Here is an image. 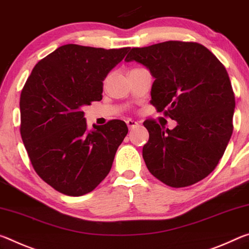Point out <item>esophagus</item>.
Returning <instances> with one entry per match:
<instances>
[{
  "instance_id": "esophagus-1",
  "label": "esophagus",
  "mask_w": 249,
  "mask_h": 249,
  "mask_svg": "<svg viewBox=\"0 0 249 249\" xmlns=\"http://www.w3.org/2000/svg\"><path fill=\"white\" fill-rule=\"evenodd\" d=\"M125 124H127L129 129H134V128L139 127V124H138L137 121L132 120V119H127V121H125Z\"/></svg>"
}]
</instances>
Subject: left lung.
<instances>
[{"label": "left lung", "mask_w": 249, "mask_h": 249, "mask_svg": "<svg viewBox=\"0 0 249 249\" xmlns=\"http://www.w3.org/2000/svg\"><path fill=\"white\" fill-rule=\"evenodd\" d=\"M124 60L149 69L150 103L177 121L172 130L143 122L149 141L142 156L150 173L172 187L203 180L233 133L235 97L225 67L203 45L178 40L132 48Z\"/></svg>", "instance_id": "left-lung-1"}]
</instances>
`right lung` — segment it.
<instances>
[{
  "instance_id": "obj_1",
  "label": "right lung",
  "mask_w": 249,
  "mask_h": 249,
  "mask_svg": "<svg viewBox=\"0 0 249 249\" xmlns=\"http://www.w3.org/2000/svg\"><path fill=\"white\" fill-rule=\"evenodd\" d=\"M129 50L64 45L26 80L19 99L23 143L36 173L60 193L87 194L110 172L127 124L115 119L88 130L83 107L103 99V81Z\"/></svg>"
}]
</instances>
